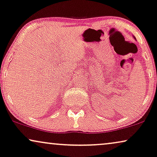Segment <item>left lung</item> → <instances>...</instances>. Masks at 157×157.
Masks as SVG:
<instances>
[{"label":"left lung","instance_id":"8db88e82","mask_svg":"<svg viewBox=\"0 0 157 157\" xmlns=\"http://www.w3.org/2000/svg\"><path fill=\"white\" fill-rule=\"evenodd\" d=\"M134 38H135V37H134Z\"/></svg>","mask_w":157,"mask_h":157}]
</instances>
